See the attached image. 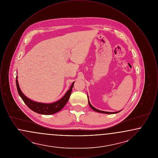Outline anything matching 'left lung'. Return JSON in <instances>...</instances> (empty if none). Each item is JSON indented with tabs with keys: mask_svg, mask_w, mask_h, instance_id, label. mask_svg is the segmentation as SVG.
<instances>
[{
	"mask_svg": "<svg viewBox=\"0 0 158 158\" xmlns=\"http://www.w3.org/2000/svg\"><path fill=\"white\" fill-rule=\"evenodd\" d=\"M88 104H89V105L90 106V108H91L94 111H96V112H98V113H104V114H116V113H119V112H120V111H117V112H106V111H101V110H97V108H94L92 105L90 104V102H89V99H88Z\"/></svg>",
	"mask_w": 158,
	"mask_h": 158,
	"instance_id": "1",
	"label": "left lung"
}]
</instances>
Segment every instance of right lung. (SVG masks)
I'll return each mask as SVG.
<instances>
[{
  "label": "right lung",
  "instance_id": "1",
  "mask_svg": "<svg viewBox=\"0 0 158 158\" xmlns=\"http://www.w3.org/2000/svg\"><path fill=\"white\" fill-rule=\"evenodd\" d=\"M17 78L18 77L16 76V84L17 90L19 96L21 97V98H22L23 101L28 106V108H30L31 110L38 114H43V115H51L60 111L68 102L69 99L71 95V92L75 83L74 82L72 84L69 90L67 91V92L65 94L63 97L61 98L60 100L52 104H44V103H41V102L33 101L31 100L30 99L27 98L21 90Z\"/></svg>",
  "mask_w": 158,
  "mask_h": 158
}]
</instances>
